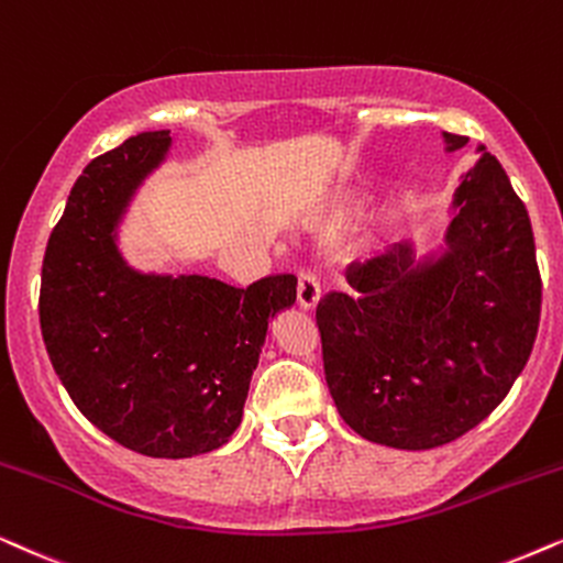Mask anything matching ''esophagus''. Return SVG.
<instances>
[{
	"instance_id": "1",
	"label": "esophagus",
	"mask_w": 563,
	"mask_h": 563,
	"mask_svg": "<svg viewBox=\"0 0 563 563\" xmlns=\"http://www.w3.org/2000/svg\"><path fill=\"white\" fill-rule=\"evenodd\" d=\"M296 275H298V303H301V309H313L321 296L317 277L306 273V269H298Z\"/></svg>"
}]
</instances>
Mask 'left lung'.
I'll use <instances>...</instances> for the list:
<instances>
[{
    "instance_id": "obj_1",
    "label": "left lung",
    "mask_w": 563,
    "mask_h": 563,
    "mask_svg": "<svg viewBox=\"0 0 563 563\" xmlns=\"http://www.w3.org/2000/svg\"><path fill=\"white\" fill-rule=\"evenodd\" d=\"M445 148L466 136L443 133ZM352 294L317 306L329 394L371 443L430 451L492 415L526 368L541 321L536 239L484 146L453 192L445 250L411 244L347 267Z\"/></svg>"
}]
</instances>
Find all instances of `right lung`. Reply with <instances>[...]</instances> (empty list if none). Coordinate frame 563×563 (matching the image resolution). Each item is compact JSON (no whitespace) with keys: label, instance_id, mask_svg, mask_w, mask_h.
I'll list each match as a JSON object with an SVG mask.
<instances>
[{"label":"right lung","instance_id":"1","mask_svg":"<svg viewBox=\"0 0 563 563\" xmlns=\"http://www.w3.org/2000/svg\"><path fill=\"white\" fill-rule=\"evenodd\" d=\"M169 144V131H146L87 164L51 231L37 306L56 376L97 430L152 459H192L242 422L267 324L296 303V275L234 288L123 260L118 223Z\"/></svg>","mask_w":563,"mask_h":563}]
</instances>
